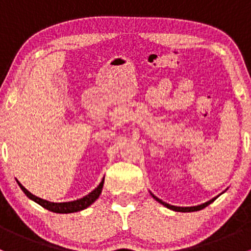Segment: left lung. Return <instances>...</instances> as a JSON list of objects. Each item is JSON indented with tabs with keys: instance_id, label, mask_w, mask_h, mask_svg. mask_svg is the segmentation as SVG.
Instances as JSON below:
<instances>
[{
	"instance_id": "1",
	"label": "left lung",
	"mask_w": 251,
	"mask_h": 251,
	"mask_svg": "<svg viewBox=\"0 0 251 251\" xmlns=\"http://www.w3.org/2000/svg\"><path fill=\"white\" fill-rule=\"evenodd\" d=\"M151 196H153V194H151ZM153 198H154V199H156V201H158L159 203H161V204H163L164 206L169 207V209H171V210H175V211H182V212L198 211V210H201V209H204L205 206H207V205H209V204H211L212 201H214L215 199H216V198L211 199V201H207V203H204V204H201V205H198V206H192V207H179V206H174V205H170V204H166V203H164L163 201H160V199H159V198H156L155 196H153Z\"/></svg>"
}]
</instances>
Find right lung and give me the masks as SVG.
<instances>
[{"mask_svg":"<svg viewBox=\"0 0 251 251\" xmlns=\"http://www.w3.org/2000/svg\"><path fill=\"white\" fill-rule=\"evenodd\" d=\"M103 183H104V179L100 182V186H98L95 191H92L90 194H87V196L83 197V198L78 199V201H69V203H50V201H44V199L39 198V197H35L34 194L30 193V192L27 191L25 187H23L22 184L18 182L19 187L22 188V191L26 194L27 198H30L31 201H36L37 204H40L42 207H45V209L50 210V211H53V212H58V214H69V212H76V211H80V210L86 209L87 206H90L91 204L95 203V201H97L98 197H100V194L102 193Z\"/></svg>","mask_w":251,"mask_h":251,"instance_id":"add662e5","label":"right lung"}]
</instances>
